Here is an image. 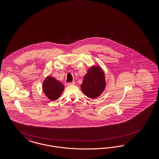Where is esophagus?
Wrapping results in <instances>:
<instances>
[{
	"mask_svg": "<svg viewBox=\"0 0 159 159\" xmlns=\"http://www.w3.org/2000/svg\"><path fill=\"white\" fill-rule=\"evenodd\" d=\"M75 84V83L74 82H70V83H67V85L68 86H70V85H74Z\"/></svg>",
	"mask_w": 159,
	"mask_h": 159,
	"instance_id": "esophagus-1",
	"label": "esophagus"
}]
</instances>
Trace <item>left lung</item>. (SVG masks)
Segmentation results:
<instances>
[{
	"mask_svg": "<svg viewBox=\"0 0 159 159\" xmlns=\"http://www.w3.org/2000/svg\"><path fill=\"white\" fill-rule=\"evenodd\" d=\"M106 76L99 66H93L89 68L83 77L80 88L83 93L91 99L97 98L106 89Z\"/></svg>",
	"mask_w": 159,
	"mask_h": 159,
	"instance_id": "obj_1",
	"label": "left lung"
}]
</instances>
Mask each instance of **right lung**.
<instances>
[{
	"instance_id": "add662e5",
	"label": "right lung",
	"mask_w": 159,
	"mask_h": 159,
	"mask_svg": "<svg viewBox=\"0 0 159 159\" xmlns=\"http://www.w3.org/2000/svg\"><path fill=\"white\" fill-rule=\"evenodd\" d=\"M42 89L48 98L51 101H55L60 97L64 90V86L52 76H48L43 81Z\"/></svg>"
}]
</instances>
